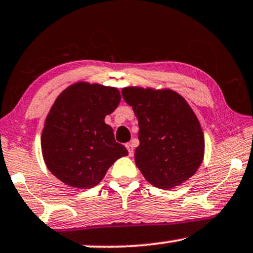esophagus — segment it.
Listing matches in <instances>:
<instances>
[{
	"mask_svg": "<svg viewBox=\"0 0 253 253\" xmlns=\"http://www.w3.org/2000/svg\"><path fill=\"white\" fill-rule=\"evenodd\" d=\"M126 148H127V150H128L129 156H132V155L134 154V148H133V144H132V143H126Z\"/></svg>",
	"mask_w": 253,
	"mask_h": 253,
	"instance_id": "obj_1",
	"label": "esophagus"
}]
</instances>
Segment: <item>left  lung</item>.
<instances>
[{"mask_svg":"<svg viewBox=\"0 0 253 253\" xmlns=\"http://www.w3.org/2000/svg\"><path fill=\"white\" fill-rule=\"evenodd\" d=\"M123 97L139 121L135 163L146 180L169 190L183 184L204 160L205 137L184 97L170 89L127 86Z\"/></svg>","mask_w":253,"mask_h":253,"instance_id":"left-lung-1","label":"left lung"}]
</instances>
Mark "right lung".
<instances>
[{"label": "right lung", "mask_w": 253, "mask_h": 253, "mask_svg": "<svg viewBox=\"0 0 253 253\" xmlns=\"http://www.w3.org/2000/svg\"><path fill=\"white\" fill-rule=\"evenodd\" d=\"M121 99L117 87L77 82L58 96L42 133L45 164L54 176L72 187L91 188L109 168L128 151L116 142L105 124Z\"/></svg>", "instance_id": "add662e5"}]
</instances>
